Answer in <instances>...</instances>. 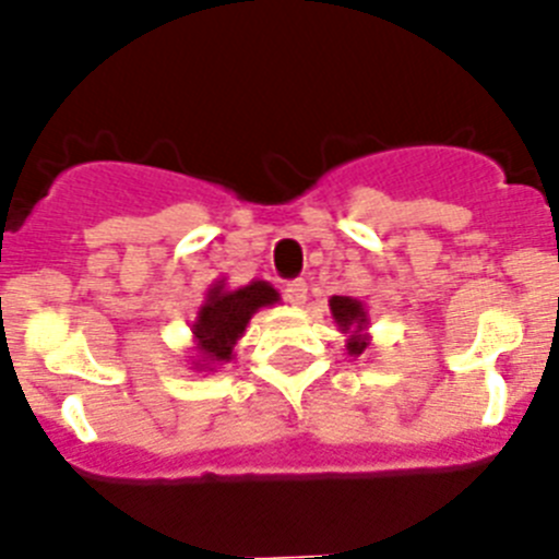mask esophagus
<instances>
[{"label":"esophagus","instance_id":"obj_1","mask_svg":"<svg viewBox=\"0 0 559 559\" xmlns=\"http://www.w3.org/2000/svg\"><path fill=\"white\" fill-rule=\"evenodd\" d=\"M285 299H288L290 305H305V299H308V283L305 280H290L288 285H285Z\"/></svg>","mask_w":559,"mask_h":559}]
</instances>
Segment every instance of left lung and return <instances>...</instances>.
I'll return each instance as SVG.
<instances>
[{
    "instance_id": "1",
    "label": "left lung",
    "mask_w": 559,
    "mask_h": 559,
    "mask_svg": "<svg viewBox=\"0 0 559 559\" xmlns=\"http://www.w3.org/2000/svg\"><path fill=\"white\" fill-rule=\"evenodd\" d=\"M330 313H333L335 324H338L341 333H347V353L349 355H360L367 349L369 335L364 333L369 324L367 319V308L353 299V296H333L330 299Z\"/></svg>"
}]
</instances>
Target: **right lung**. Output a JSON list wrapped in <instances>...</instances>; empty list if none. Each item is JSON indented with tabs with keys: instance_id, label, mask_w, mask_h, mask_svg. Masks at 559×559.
I'll list each match as a JSON object with an SVG mask.
<instances>
[{
	"instance_id": "1",
	"label": "right lung",
	"mask_w": 559,
	"mask_h": 559,
	"mask_svg": "<svg viewBox=\"0 0 559 559\" xmlns=\"http://www.w3.org/2000/svg\"><path fill=\"white\" fill-rule=\"evenodd\" d=\"M280 302V294L263 280L243 285V288L229 290L226 283L212 285L206 290V302L199 308V316L192 322V335L199 344V353L204 364L201 369H210V364H226L231 360L237 338L243 335L246 324L260 308Z\"/></svg>"
}]
</instances>
